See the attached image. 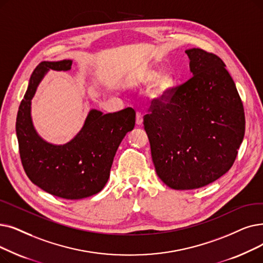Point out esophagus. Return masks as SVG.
<instances>
[{
	"instance_id": "34e87169",
	"label": "esophagus",
	"mask_w": 263,
	"mask_h": 263,
	"mask_svg": "<svg viewBox=\"0 0 263 263\" xmlns=\"http://www.w3.org/2000/svg\"><path fill=\"white\" fill-rule=\"evenodd\" d=\"M136 124L142 125L143 124V115L141 112H136Z\"/></svg>"
}]
</instances>
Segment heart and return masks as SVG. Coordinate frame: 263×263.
<instances>
[{
    "label": "heart",
    "instance_id": "heart-1",
    "mask_svg": "<svg viewBox=\"0 0 263 263\" xmlns=\"http://www.w3.org/2000/svg\"><path fill=\"white\" fill-rule=\"evenodd\" d=\"M151 85L147 91V95L154 101H164L172 92L175 86L174 75L164 71L159 73L158 70L153 67H143L136 72L128 82L132 88H138Z\"/></svg>",
    "mask_w": 263,
    "mask_h": 263
}]
</instances>
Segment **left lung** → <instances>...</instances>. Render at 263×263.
<instances>
[{
  "label": "left lung",
  "mask_w": 263,
  "mask_h": 263,
  "mask_svg": "<svg viewBox=\"0 0 263 263\" xmlns=\"http://www.w3.org/2000/svg\"><path fill=\"white\" fill-rule=\"evenodd\" d=\"M193 75L144 118L157 175L176 190L206 186L230 170L245 133L241 98L222 60L187 49Z\"/></svg>",
  "instance_id": "left-lung-1"
}]
</instances>
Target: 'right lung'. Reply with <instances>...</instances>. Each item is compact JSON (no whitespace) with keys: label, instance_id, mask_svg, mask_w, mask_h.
Returning a JSON list of instances; mask_svg holds the SVG:
<instances>
[{"label":"right lung","instance_id":"right-lung-1","mask_svg":"<svg viewBox=\"0 0 263 263\" xmlns=\"http://www.w3.org/2000/svg\"><path fill=\"white\" fill-rule=\"evenodd\" d=\"M71 66L72 60L43 61L36 66L19 106L16 133L22 165L33 184L52 196L79 200L106 185L118 147L135 125V111L131 107L112 114L91 109L70 142L45 141L33 124L32 99L48 71H70Z\"/></svg>","mask_w":263,"mask_h":263}]
</instances>
